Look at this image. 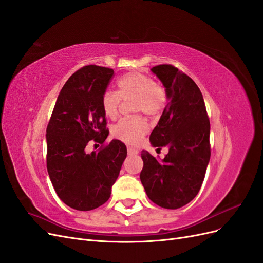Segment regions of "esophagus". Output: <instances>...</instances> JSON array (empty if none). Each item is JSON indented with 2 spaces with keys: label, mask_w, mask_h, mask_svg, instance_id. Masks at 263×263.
<instances>
[{
  "label": "esophagus",
  "mask_w": 263,
  "mask_h": 263,
  "mask_svg": "<svg viewBox=\"0 0 263 263\" xmlns=\"http://www.w3.org/2000/svg\"><path fill=\"white\" fill-rule=\"evenodd\" d=\"M127 151H128V155H130V156H136V155H138V153H139V150L135 149L133 147H128Z\"/></svg>",
  "instance_id": "34e87169"
}]
</instances>
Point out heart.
<instances>
[{"instance_id":"b5f03b06","label":"heart","mask_w":263,"mask_h":263,"mask_svg":"<svg viewBox=\"0 0 263 263\" xmlns=\"http://www.w3.org/2000/svg\"><path fill=\"white\" fill-rule=\"evenodd\" d=\"M117 90L105 91L101 99L104 115L114 120L119 114L122 100H133L135 112L148 115L158 114L165 103V91L149 76L132 71L120 77L116 81ZM148 132V124L140 115L125 117L113 127V135L125 142L137 144Z\"/></svg>"}]
</instances>
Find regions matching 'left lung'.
Here are the masks:
<instances>
[{
	"instance_id": "8db88e82",
	"label": "left lung",
	"mask_w": 263,
	"mask_h": 263,
	"mask_svg": "<svg viewBox=\"0 0 263 263\" xmlns=\"http://www.w3.org/2000/svg\"><path fill=\"white\" fill-rule=\"evenodd\" d=\"M151 71L164 86L168 102L150 142L158 149L167 147L168 153L159 161L142 150L140 180L152 202L174 210L192 201L201 188L211 156L210 121L192 78L167 64Z\"/></svg>"
}]
</instances>
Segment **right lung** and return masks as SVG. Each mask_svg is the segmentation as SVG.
I'll use <instances>...</instances> for the list:
<instances>
[{
  "label": "right lung",
  "mask_w": 263,
  "mask_h": 263,
  "mask_svg": "<svg viewBox=\"0 0 263 263\" xmlns=\"http://www.w3.org/2000/svg\"><path fill=\"white\" fill-rule=\"evenodd\" d=\"M114 70L88 65L63 86L47 127V167L61 200L79 211L105 203L127 156L125 144L113 139L99 152H86L91 141L108 136L101 99Z\"/></svg>",
  "instance_id": "add662e5"
}]
</instances>
